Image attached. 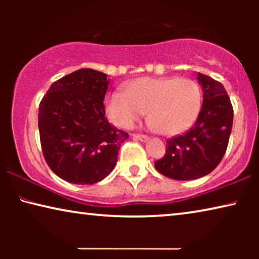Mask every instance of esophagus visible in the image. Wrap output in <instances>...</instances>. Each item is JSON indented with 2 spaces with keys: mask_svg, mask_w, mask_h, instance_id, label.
<instances>
[{
  "mask_svg": "<svg viewBox=\"0 0 259 259\" xmlns=\"http://www.w3.org/2000/svg\"><path fill=\"white\" fill-rule=\"evenodd\" d=\"M133 138H134V139H138L140 141H147L148 140V137L145 136V134H133Z\"/></svg>",
  "mask_w": 259,
  "mask_h": 259,
  "instance_id": "obj_1",
  "label": "esophagus"
}]
</instances>
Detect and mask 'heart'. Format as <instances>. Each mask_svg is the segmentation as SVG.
Returning <instances> with one entry per match:
<instances>
[{"instance_id":"obj_1","label":"heart","mask_w":259,"mask_h":259,"mask_svg":"<svg viewBox=\"0 0 259 259\" xmlns=\"http://www.w3.org/2000/svg\"><path fill=\"white\" fill-rule=\"evenodd\" d=\"M201 108V91L196 81L178 77H140L109 94L106 112L116 126L128 128L147 112L159 133L176 136L196 121Z\"/></svg>"}]
</instances>
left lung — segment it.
<instances>
[{"instance_id":"left-lung-1","label":"left lung","mask_w":259,"mask_h":259,"mask_svg":"<svg viewBox=\"0 0 259 259\" xmlns=\"http://www.w3.org/2000/svg\"><path fill=\"white\" fill-rule=\"evenodd\" d=\"M203 87V106L197 121L183 136L167 140L166 153L154 162L162 176L176 180H193L217 167L228 148L233 108L219 81L198 73Z\"/></svg>"}]
</instances>
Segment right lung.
Returning a JSON list of instances; mask_svg holds the SVG:
<instances>
[{
  "label": "right lung",
  "mask_w": 259,
  "mask_h": 259,
  "mask_svg": "<svg viewBox=\"0 0 259 259\" xmlns=\"http://www.w3.org/2000/svg\"><path fill=\"white\" fill-rule=\"evenodd\" d=\"M107 74L82 68L56 80L38 106L42 153L66 182L91 185L105 179L128 133L108 122Z\"/></svg>",
  "instance_id": "right-lung-1"
}]
</instances>
